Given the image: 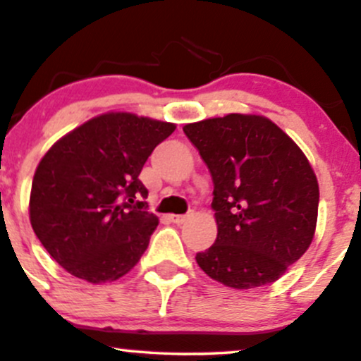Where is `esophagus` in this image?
<instances>
[{"label":"esophagus","mask_w":361,"mask_h":361,"mask_svg":"<svg viewBox=\"0 0 361 361\" xmlns=\"http://www.w3.org/2000/svg\"><path fill=\"white\" fill-rule=\"evenodd\" d=\"M190 217H192V214H186V215H169V221L173 224H185L186 221H190Z\"/></svg>","instance_id":"obj_1"}]
</instances>
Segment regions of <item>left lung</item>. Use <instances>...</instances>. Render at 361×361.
<instances>
[{
    "mask_svg": "<svg viewBox=\"0 0 361 361\" xmlns=\"http://www.w3.org/2000/svg\"><path fill=\"white\" fill-rule=\"evenodd\" d=\"M214 181L217 239L197 252L210 279L238 290L273 283L309 250L319 185L302 149L263 115L186 123Z\"/></svg>",
    "mask_w": 361,
    "mask_h": 361,
    "instance_id": "left-lung-1",
    "label": "left lung"
}]
</instances>
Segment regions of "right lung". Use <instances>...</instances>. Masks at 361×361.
<instances>
[{"mask_svg":"<svg viewBox=\"0 0 361 361\" xmlns=\"http://www.w3.org/2000/svg\"><path fill=\"white\" fill-rule=\"evenodd\" d=\"M176 126L109 111L45 152L30 192V224L66 271L90 283L118 280L137 264L157 227L139 180L154 147Z\"/></svg>","mask_w":361,"mask_h":361,"instance_id":"1","label":"right lung"}]
</instances>
